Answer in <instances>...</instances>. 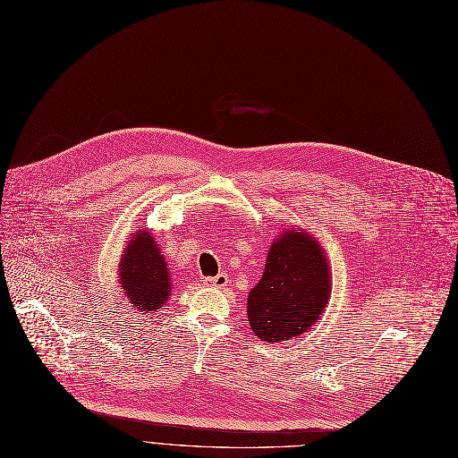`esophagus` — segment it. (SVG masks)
<instances>
[{
    "instance_id": "1",
    "label": "esophagus",
    "mask_w": 458,
    "mask_h": 458,
    "mask_svg": "<svg viewBox=\"0 0 458 458\" xmlns=\"http://www.w3.org/2000/svg\"><path fill=\"white\" fill-rule=\"evenodd\" d=\"M205 285L210 289H225L229 285V277L227 274H217L216 277H207Z\"/></svg>"
}]
</instances>
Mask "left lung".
<instances>
[{
  "label": "left lung",
  "instance_id": "8db88e82",
  "mask_svg": "<svg viewBox=\"0 0 458 458\" xmlns=\"http://www.w3.org/2000/svg\"><path fill=\"white\" fill-rule=\"evenodd\" d=\"M332 294V270L318 238L301 227L283 229L268 248L265 272L248 294L251 332L279 343L313 330Z\"/></svg>",
  "mask_w": 458,
  "mask_h": 458
}]
</instances>
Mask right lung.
Here are the masks:
<instances>
[{"instance_id":"right-lung-1","label":"right lung","mask_w":458,"mask_h":458,"mask_svg":"<svg viewBox=\"0 0 458 458\" xmlns=\"http://www.w3.org/2000/svg\"><path fill=\"white\" fill-rule=\"evenodd\" d=\"M117 277L130 310L147 315L165 308L173 293V281L157 238L148 233V227L138 229L128 238Z\"/></svg>"}]
</instances>
